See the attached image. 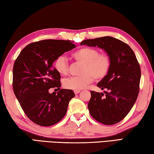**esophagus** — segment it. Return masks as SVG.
Wrapping results in <instances>:
<instances>
[{
  "label": "esophagus",
  "instance_id": "esophagus-1",
  "mask_svg": "<svg viewBox=\"0 0 154 154\" xmlns=\"http://www.w3.org/2000/svg\"><path fill=\"white\" fill-rule=\"evenodd\" d=\"M81 92V90H74V93L75 94H79Z\"/></svg>",
  "mask_w": 154,
  "mask_h": 154
}]
</instances>
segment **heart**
Here are the masks:
<instances>
[{
  "label": "heart",
  "instance_id": "heart-1",
  "mask_svg": "<svg viewBox=\"0 0 154 154\" xmlns=\"http://www.w3.org/2000/svg\"><path fill=\"white\" fill-rule=\"evenodd\" d=\"M72 58L77 63L82 64L79 69L80 76L66 79L64 87L68 90H80L92 83L94 79L101 80L109 74L111 67V58L106 53H100L98 49L83 47L72 54ZM54 67L61 75L69 72V64L63 56H58L54 62Z\"/></svg>",
  "mask_w": 154,
  "mask_h": 154
}]
</instances>
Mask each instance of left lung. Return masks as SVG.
<instances>
[{
	"label": "left lung",
	"instance_id": "obj_1",
	"mask_svg": "<svg viewBox=\"0 0 154 154\" xmlns=\"http://www.w3.org/2000/svg\"><path fill=\"white\" fill-rule=\"evenodd\" d=\"M82 45L98 46L111 58L109 74L97 84L103 93L91 91L88 107L92 118L105 125L122 121L131 110L139 92L140 68L130 47L111 36L86 39Z\"/></svg>",
	"mask_w": 154,
	"mask_h": 154
}]
</instances>
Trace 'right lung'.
Returning <instances> with one entry per match:
<instances>
[{
    "instance_id": "right-lung-1",
    "label": "right lung",
    "mask_w": 154,
    "mask_h": 154,
    "mask_svg": "<svg viewBox=\"0 0 154 154\" xmlns=\"http://www.w3.org/2000/svg\"><path fill=\"white\" fill-rule=\"evenodd\" d=\"M75 48L71 41L42 40L28 44L15 60L13 89L21 107L35 124L50 126L66 115L69 101L75 96L73 91L60 89L57 94H50L48 90L61 86L60 75L53 62Z\"/></svg>"
}]
</instances>
